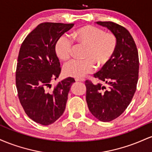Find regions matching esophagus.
Masks as SVG:
<instances>
[{
  "label": "esophagus",
  "mask_w": 152,
  "mask_h": 152,
  "mask_svg": "<svg viewBox=\"0 0 152 152\" xmlns=\"http://www.w3.org/2000/svg\"><path fill=\"white\" fill-rule=\"evenodd\" d=\"M75 80H76V81H82V82L85 81L84 78H75Z\"/></svg>",
  "instance_id": "34e87169"
}]
</instances>
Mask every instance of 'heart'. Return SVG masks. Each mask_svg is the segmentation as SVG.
Wrapping results in <instances>:
<instances>
[{
    "label": "heart",
    "mask_w": 152,
    "mask_h": 152,
    "mask_svg": "<svg viewBox=\"0 0 152 152\" xmlns=\"http://www.w3.org/2000/svg\"><path fill=\"white\" fill-rule=\"evenodd\" d=\"M74 41L86 46L82 60L71 61L64 66V72L75 78L83 77L92 73L96 66L102 69L111 61L117 48V38L112 33H105L103 29L94 26H85L74 31ZM74 42L69 36L62 35L55 45L58 58L67 61L71 58Z\"/></svg>",
    "instance_id": "1"
}]
</instances>
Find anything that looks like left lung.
<instances>
[{"label":"left lung","instance_id":"1","mask_svg":"<svg viewBox=\"0 0 152 152\" xmlns=\"http://www.w3.org/2000/svg\"><path fill=\"white\" fill-rule=\"evenodd\" d=\"M117 38L114 56L94 74L98 83L86 80V99L96 118L109 122L121 115L129 105L137 89L139 61L136 43L126 28L111 21H97Z\"/></svg>","mask_w":152,"mask_h":152}]
</instances>
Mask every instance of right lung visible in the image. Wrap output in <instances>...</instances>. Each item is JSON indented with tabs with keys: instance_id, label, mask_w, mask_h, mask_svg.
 <instances>
[{
	"instance_id": "1",
	"label": "right lung",
	"mask_w": 152,
	"mask_h": 152,
	"mask_svg": "<svg viewBox=\"0 0 152 152\" xmlns=\"http://www.w3.org/2000/svg\"><path fill=\"white\" fill-rule=\"evenodd\" d=\"M74 25L42 23L20 46L15 71L18 99L27 116L40 124L50 125L61 116L68 94L75 82L74 78L68 77L51 87V82L61 71L56 43Z\"/></svg>"
}]
</instances>
